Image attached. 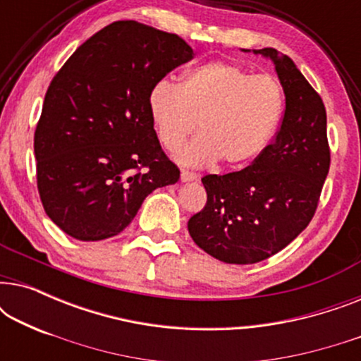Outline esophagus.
Here are the masks:
<instances>
[{
	"instance_id": "34e87169",
	"label": "esophagus",
	"mask_w": 361,
	"mask_h": 361,
	"mask_svg": "<svg viewBox=\"0 0 361 361\" xmlns=\"http://www.w3.org/2000/svg\"><path fill=\"white\" fill-rule=\"evenodd\" d=\"M180 180H182V182L197 180V174H194V172H189V171H182V172H180Z\"/></svg>"
}]
</instances>
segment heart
I'll list each match as a JSON object with an SVG mask.
<instances>
[{"instance_id":"heart-1","label":"heart","mask_w":361,"mask_h":361,"mask_svg":"<svg viewBox=\"0 0 361 361\" xmlns=\"http://www.w3.org/2000/svg\"><path fill=\"white\" fill-rule=\"evenodd\" d=\"M147 108L166 149L179 147L197 125L195 140L177 151L182 166L204 167L221 161L241 167L273 140L284 113V92L271 75H255L230 62L190 68L180 85L161 78L151 87Z\"/></svg>"}]
</instances>
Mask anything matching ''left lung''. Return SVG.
<instances>
[{
	"instance_id": "obj_1",
	"label": "left lung",
	"mask_w": 361,
	"mask_h": 361,
	"mask_svg": "<svg viewBox=\"0 0 361 361\" xmlns=\"http://www.w3.org/2000/svg\"><path fill=\"white\" fill-rule=\"evenodd\" d=\"M253 54L273 61L283 85L281 128L251 166L202 177L207 204L187 224L197 246L228 264L259 263L286 248L312 220L330 167L322 98L288 56L273 47Z\"/></svg>"
}]
</instances>
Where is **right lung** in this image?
Returning <instances> with one entry per match:
<instances>
[{"label":"right lung","instance_id":"1","mask_svg":"<svg viewBox=\"0 0 361 361\" xmlns=\"http://www.w3.org/2000/svg\"><path fill=\"white\" fill-rule=\"evenodd\" d=\"M184 39L116 21L87 39L52 78L34 135L44 210L72 238L121 233L147 195L176 184L147 95L192 59Z\"/></svg>","mask_w":361,"mask_h":361}]
</instances>
